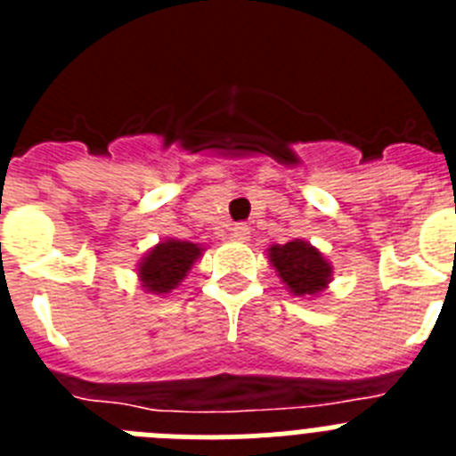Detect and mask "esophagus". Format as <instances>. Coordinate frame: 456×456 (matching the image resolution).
<instances>
[{
    "mask_svg": "<svg viewBox=\"0 0 456 456\" xmlns=\"http://www.w3.org/2000/svg\"><path fill=\"white\" fill-rule=\"evenodd\" d=\"M231 231H232L231 235L235 237L237 241H247L248 235H251V228H248L247 224H235V225H232V228H231Z\"/></svg>",
    "mask_w": 456,
    "mask_h": 456,
    "instance_id": "esophagus-1",
    "label": "esophagus"
}]
</instances>
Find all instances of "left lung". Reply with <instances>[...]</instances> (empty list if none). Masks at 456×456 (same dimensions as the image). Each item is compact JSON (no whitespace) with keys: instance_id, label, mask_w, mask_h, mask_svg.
Masks as SVG:
<instances>
[{"instance_id":"obj_1","label":"left lung","mask_w":456,"mask_h":456,"mask_svg":"<svg viewBox=\"0 0 456 456\" xmlns=\"http://www.w3.org/2000/svg\"><path fill=\"white\" fill-rule=\"evenodd\" d=\"M269 260L283 278L288 289L297 297L317 294L331 281V267L315 247L308 241L294 240L288 244H273L269 248Z\"/></svg>"}]
</instances>
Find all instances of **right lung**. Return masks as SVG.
<instances>
[{"instance_id":"right-lung-1","label":"right lung","mask_w":456,"mask_h":456,"mask_svg":"<svg viewBox=\"0 0 456 456\" xmlns=\"http://www.w3.org/2000/svg\"><path fill=\"white\" fill-rule=\"evenodd\" d=\"M203 248L183 240H167L157 244L139 265L143 288L152 294H167L180 285Z\"/></svg>"}]
</instances>
